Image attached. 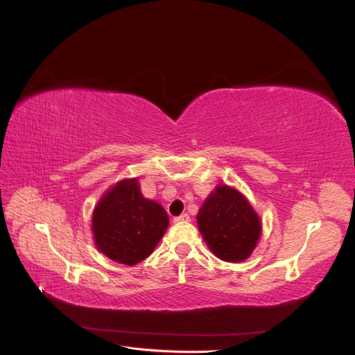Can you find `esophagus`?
<instances>
[{"label":"esophagus","mask_w":355,"mask_h":355,"mask_svg":"<svg viewBox=\"0 0 355 355\" xmlns=\"http://www.w3.org/2000/svg\"><path fill=\"white\" fill-rule=\"evenodd\" d=\"M189 220H191V218L188 213H184V214H180V216L175 218V222H189Z\"/></svg>","instance_id":"1"}]
</instances>
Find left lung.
<instances>
[{
  "label": "left lung",
  "mask_w": 355,
  "mask_h": 355,
  "mask_svg": "<svg viewBox=\"0 0 355 355\" xmlns=\"http://www.w3.org/2000/svg\"><path fill=\"white\" fill-rule=\"evenodd\" d=\"M198 230L214 256L243 262L259 241L262 220L239 189L218 185L197 214Z\"/></svg>",
  "instance_id": "left-lung-1"
}]
</instances>
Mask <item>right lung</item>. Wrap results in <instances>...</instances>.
Returning <instances> with one entry per match:
<instances>
[{
	"mask_svg": "<svg viewBox=\"0 0 355 355\" xmlns=\"http://www.w3.org/2000/svg\"><path fill=\"white\" fill-rule=\"evenodd\" d=\"M168 227L161 204L142 196L139 179L116 182L94 206L93 240L111 261L136 265L154 252Z\"/></svg>",
	"mask_w": 355,
	"mask_h": 355,
	"instance_id": "right-lung-1",
	"label": "right lung"
}]
</instances>
